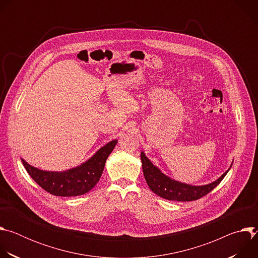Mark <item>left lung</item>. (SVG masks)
<instances>
[{
	"label": "left lung",
	"instance_id": "1",
	"mask_svg": "<svg viewBox=\"0 0 258 258\" xmlns=\"http://www.w3.org/2000/svg\"><path fill=\"white\" fill-rule=\"evenodd\" d=\"M141 160L145 179L152 192L156 195L172 201H194L211 192L223 180L229 170L215 181L205 186H191L169 178L163 174L152 162L141 152Z\"/></svg>",
	"mask_w": 258,
	"mask_h": 258
}]
</instances>
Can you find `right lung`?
I'll return each mask as SVG.
<instances>
[{
	"instance_id": "obj_1",
	"label": "right lung",
	"mask_w": 258,
	"mask_h": 258,
	"mask_svg": "<svg viewBox=\"0 0 258 258\" xmlns=\"http://www.w3.org/2000/svg\"><path fill=\"white\" fill-rule=\"evenodd\" d=\"M116 144V140L109 142L81 166L62 172L41 170L21 160L32 179L48 193L62 197L80 196L96 186L104 170L106 159Z\"/></svg>"
}]
</instances>
